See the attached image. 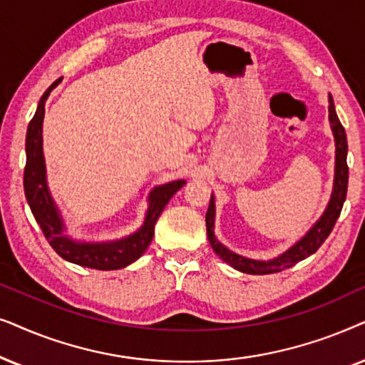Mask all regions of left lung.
Here are the masks:
<instances>
[{"mask_svg":"<svg viewBox=\"0 0 365 365\" xmlns=\"http://www.w3.org/2000/svg\"><path fill=\"white\" fill-rule=\"evenodd\" d=\"M329 121L330 128H332L334 142H335V167H334V185L332 193H330V200L325 207V210L317 222L309 228L302 239L295 242V244L284 252V254L274 257L270 260H255L244 257L240 254H235L230 249H227L222 242L217 240L215 237V197H210V205H208L205 222H207V237L210 242L212 249L220 259L233 267L235 270L244 272V274L250 275H265V274H275V272H282L285 269H290L297 262L307 259L317 252L320 245L324 244L329 233L337 222L339 215H341L342 205L346 202L347 195V182H349V168H347V137L346 130L341 125L337 113H335V106L332 95H329Z\"/></svg>","mask_w":365,"mask_h":365,"instance_id":"1","label":"left lung"}]
</instances>
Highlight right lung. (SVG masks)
I'll return each instance as SVG.
<instances>
[{
  "label": "right lung",
  "mask_w": 365,
  "mask_h": 365,
  "mask_svg": "<svg viewBox=\"0 0 365 365\" xmlns=\"http://www.w3.org/2000/svg\"><path fill=\"white\" fill-rule=\"evenodd\" d=\"M60 80H56L48 88L38 103L36 113L28 125L26 132V167H24V195L31 208L33 217L41 227L46 240L50 242L53 250L61 259L71 264L88 267L96 270H116L133 264L148 249L153 239L155 223L160 213L170 202L175 193L185 185V180H173L155 187L148 195V207L145 220L137 232L130 233L123 239L106 242H86L71 239L66 233V225L56 202L48 187L46 163L43 155V118H45V103L48 96L56 88Z\"/></svg>",
  "instance_id": "right-lung-1"
}]
</instances>
